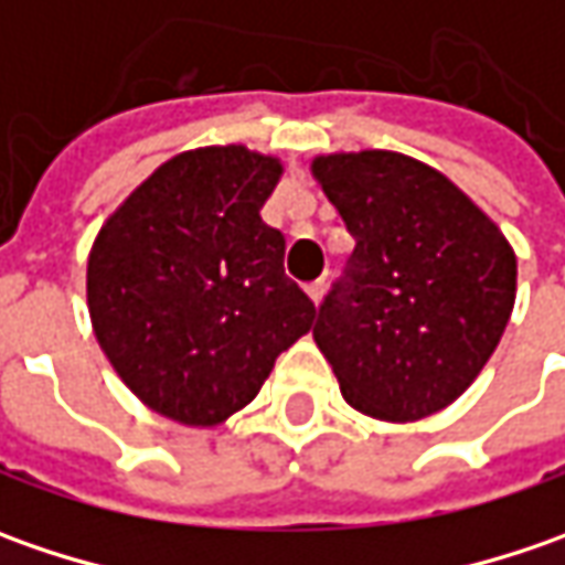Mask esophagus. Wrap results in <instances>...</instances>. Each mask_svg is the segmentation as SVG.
<instances>
[{
    "mask_svg": "<svg viewBox=\"0 0 565 565\" xmlns=\"http://www.w3.org/2000/svg\"><path fill=\"white\" fill-rule=\"evenodd\" d=\"M308 295H311V301H315V305H320V301H323V295H327V279H317V282H311V286H308Z\"/></svg>",
    "mask_w": 565,
    "mask_h": 565,
    "instance_id": "esophagus-1",
    "label": "esophagus"
}]
</instances>
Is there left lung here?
<instances>
[{
	"label": "left lung",
	"instance_id": "1",
	"mask_svg": "<svg viewBox=\"0 0 565 565\" xmlns=\"http://www.w3.org/2000/svg\"><path fill=\"white\" fill-rule=\"evenodd\" d=\"M311 169L355 238L317 311V349L352 408L380 422L427 418L466 393L510 323V242L412 157L330 153Z\"/></svg>",
	"mask_w": 565,
	"mask_h": 565
}]
</instances>
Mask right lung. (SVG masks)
Here are the masks:
<instances>
[{"label":"right lung","mask_w":565,"mask_h":565,"mask_svg":"<svg viewBox=\"0 0 565 565\" xmlns=\"http://www.w3.org/2000/svg\"><path fill=\"white\" fill-rule=\"evenodd\" d=\"M279 175L276 157L238 143L179 153L131 191L90 248L99 349L172 422H226L315 323V301L282 267V232L260 220Z\"/></svg>","instance_id":"obj_1"}]
</instances>
